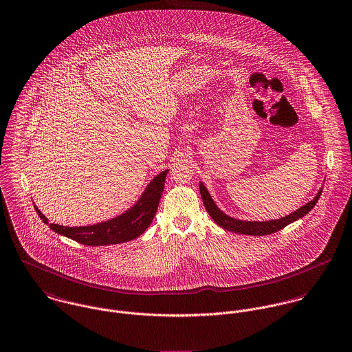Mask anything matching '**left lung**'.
I'll list each match as a JSON object with an SVG mask.
<instances>
[{"mask_svg": "<svg viewBox=\"0 0 352 352\" xmlns=\"http://www.w3.org/2000/svg\"><path fill=\"white\" fill-rule=\"evenodd\" d=\"M199 193L202 197L204 205L209 213V216L213 219V221L221 227L223 230L231 231L234 234H252V236H265V234H274L278 232L279 230L285 228L286 226L297 221L298 219H302L305 214H308L313 209V206L317 204L320 195L322 193V188L318 190V193L309 201L308 204L302 205L300 209L294 210L293 213L276 219V220H267V221H245V220H239L226 214L213 201V198L209 195L208 189L202 182H199Z\"/></svg>", "mask_w": 352, "mask_h": 352, "instance_id": "8db88e82", "label": "left lung"}]
</instances>
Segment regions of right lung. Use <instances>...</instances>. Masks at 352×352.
<instances>
[{
  "label": "right lung",
  "instance_id": "right-lung-1",
  "mask_svg": "<svg viewBox=\"0 0 352 352\" xmlns=\"http://www.w3.org/2000/svg\"><path fill=\"white\" fill-rule=\"evenodd\" d=\"M168 170L162 171L147 185L140 198L118 217L104 223L85 227H65L59 224H48V219L35 205L36 213L44 224L56 234L73 239L85 245H109L125 243L143 234L153 223L157 205L164 189V181Z\"/></svg>",
  "mask_w": 352,
  "mask_h": 352
}]
</instances>
